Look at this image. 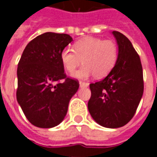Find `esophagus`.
<instances>
[{"instance_id": "34e87169", "label": "esophagus", "mask_w": 157, "mask_h": 157, "mask_svg": "<svg viewBox=\"0 0 157 157\" xmlns=\"http://www.w3.org/2000/svg\"><path fill=\"white\" fill-rule=\"evenodd\" d=\"M89 86V83L85 82H80V86L81 87H87Z\"/></svg>"}]
</instances>
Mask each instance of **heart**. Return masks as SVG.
<instances>
[{
	"label": "heart",
	"instance_id": "obj_1",
	"mask_svg": "<svg viewBox=\"0 0 157 157\" xmlns=\"http://www.w3.org/2000/svg\"><path fill=\"white\" fill-rule=\"evenodd\" d=\"M118 58V47L111 39L86 38L75 44L74 48L66 47L61 51L63 66L70 73L75 71L83 60L84 66L74 76L87 79L94 75L97 79L105 77L114 68Z\"/></svg>",
	"mask_w": 157,
	"mask_h": 157
}]
</instances>
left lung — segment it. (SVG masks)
Returning <instances> with one entry per match:
<instances>
[{"label":"left lung","mask_w":157,"mask_h":157,"mask_svg":"<svg viewBox=\"0 0 157 157\" xmlns=\"http://www.w3.org/2000/svg\"><path fill=\"white\" fill-rule=\"evenodd\" d=\"M118 46L114 68L99 82L90 84V114L106 128H119L135 115L144 92L143 70L140 56L131 42L121 33L113 31Z\"/></svg>","instance_id":"8db88e82"}]
</instances>
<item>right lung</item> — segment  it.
I'll use <instances>...</instances> for the list:
<instances>
[{
  "mask_svg": "<svg viewBox=\"0 0 157 157\" xmlns=\"http://www.w3.org/2000/svg\"><path fill=\"white\" fill-rule=\"evenodd\" d=\"M72 41L65 33H45L29 42L17 66V100L32 124L53 128L66 115L69 102L79 88L67 77L61 51Z\"/></svg>",
  "mask_w": 157,
  "mask_h": 157,
  "instance_id": "add662e5",
  "label": "right lung"
}]
</instances>
